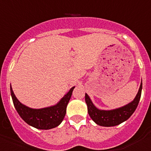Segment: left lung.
Instances as JSON below:
<instances>
[{
    "label": "left lung",
    "mask_w": 151,
    "mask_h": 151,
    "mask_svg": "<svg viewBox=\"0 0 151 151\" xmlns=\"http://www.w3.org/2000/svg\"><path fill=\"white\" fill-rule=\"evenodd\" d=\"M141 90H142V82L140 85L138 94L132 102L122 107L111 110L97 109L93 104L89 96L85 94V102L88 106V113L92 119V120L101 126L110 127V126L119 125L122 122L127 120L136 110L141 98Z\"/></svg>",
    "instance_id": "obj_1"
}]
</instances>
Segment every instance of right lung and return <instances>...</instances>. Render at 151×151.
<instances>
[{"instance_id":"right-lung-1","label":"right lung","mask_w":151,"mask_h":151,"mask_svg":"<svg viewBox=\"0 0 151 151\" xmlns=\"http://www.w3.org/2000/svg\"><path fill=\"white\" fill-rule=\"evenodd\" d=\"M72 88L66 95L54 106L42 109H32L25 106L18 101L10 85V93L13 104L21 118L29 125L38 129H50L60 125L66 113V106L72 96Z\"/></svg>"}]
</instances>
